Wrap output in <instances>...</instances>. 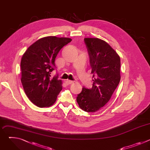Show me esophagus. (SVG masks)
Returning <instances> with one entry per match:
<instances>
[{
    "label": "esophagus",
    "instance_id": "obj_1",
    "mask_svg": "<svg viewBox=\"0 0 150 150\" xmlns=\"http://www.w3.org/2000/svg\"><path fill=\"white\" fill-rule=\"evenodd\" d=\"M65 82H66V83H67V85H70V84L74 83V82H73L72 81H70V80H67V81H66Z\"/></svg>",
    "mask_w": 150,
    "mask_h": 150
}]
</instances>
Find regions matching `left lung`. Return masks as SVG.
Wrapping results in <instances>:
<instances>
[{"label":"left lung","mask_w":150,"mask_h":150,"mask_svg":"<svg viewBox=\"0 0 150 150\" xmlns=\"http://www.w3.org/2000/svg\"><path fill=\"white\" fill-rule=\"evenodd\" d=\"M90 56L93 87L82 88L76 101L85 112H96L110 100L120 80V59L105 41L98 38H85Z\"/></svg>","instance_id":"8db88e82"}]
</instances>
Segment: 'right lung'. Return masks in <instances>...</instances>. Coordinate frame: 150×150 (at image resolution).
I'll use <instances>...</instances> for the list:
<instances>
[{
	"instance_id": "add662e5",
	"label": "right lung",
	"mask_w": 150,
	"mask_h": 150,
	"mask_svg": "<svg viewBox=\"0 0 150 150\" xmlns=\"http://www.w3.org/2000/svg\"><path fill=\"white\" fill-rule=\"evenodd\" d=\"M72 41L70 38L48 36L31 45L21 62V82L30 101L39 108L52 105L62 90L58 76L52 78L55 59L60 49Z\"/></svg>"
}]
</instances>
